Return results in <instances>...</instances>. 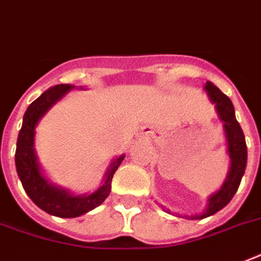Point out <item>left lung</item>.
Returning <instances> with one entry per match:
<instances>
[{"instance_id":"obj_1","label":"left lung","mask_w":261,"mask_h":261,"mask_svg":"<svg viewBox=\"0 0 261 261\" xmlns=\"http://www.w3.org/2000/svg\"><path fill=\"white\" fill-rule=\"evenodd\" d=\"M204 89H206L211 101L215 104V110H217L219 119L223 122V130H225L227 142V153L230 157V169H229V173H227L226 180L223 181L222 187L208 198L207 208L203 211V214L192 215L190 217V219H203L215 214L217 211L222 210L223 207L233 199L234 194L239 190L240 182L244 176L245 168H247V143H245L243 128L236 119L233 102L226 94H223L210 81H207Z\"/></svg>"}]
</instances>
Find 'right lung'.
I'll list each match as a JSON object with an SVG mask.
<instances>
[{
    "instance_id": "obj_1",
    "label": "right lung",
    "mask_w": 261,
    "mask_h": 261,
    "mask_svg": "<svg viewBox=\"0 0 261 261\" xmlns=\"http://www.w3.org/2000/svg\"><path fill=\"white\" fill-rule=\"evenodd\" d=\"M73 88L74 87L69 84L55 85L31 102L22 118V126L18 133L14 155L18 178L31 200L47 214L61 218H75L100 206L110 195L114 173L126 157L124 154L119 155L110 164L101 187L89 195L71 194L70 191L55 186L44 177L35 153V128L47 111Z\"/></svg>"
}]
</instances>
